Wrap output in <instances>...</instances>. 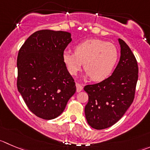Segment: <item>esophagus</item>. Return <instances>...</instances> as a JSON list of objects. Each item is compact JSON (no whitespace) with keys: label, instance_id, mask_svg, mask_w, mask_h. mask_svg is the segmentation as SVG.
<instances>
[{"label":"esophagus","instance_id":"34e87169","mask_svg":"<svg viewBox=\"0 0 150 150\" xmlns=\"http://www.w3.org/2000/svg\"><path fill=\"white\" fill-rule=\"evenodd\" d=\"M76 92H80V91H82V89H83V87L79 83H76Z\"/></svg>","mask_w":150,"mask_h":150}]
</instances>
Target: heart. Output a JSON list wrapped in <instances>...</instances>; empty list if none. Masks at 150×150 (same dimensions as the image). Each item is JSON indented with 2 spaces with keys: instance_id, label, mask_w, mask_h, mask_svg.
I'll return each instance as SVG.
<instances>
[{
  "instance_id": "heart-1",
  "label": "heart",
  "mask_w": 150,
  "mask_h": 150,
  "mask_svg": "<svg viewBox=\"0 0 150 150\" xmlns=\"http://www.w3.org/2000/svg\"><path fill=\"white\" fill-rule=\"evenodd\" d=\"M62 58L70 74H77L84 63L85 77L100 82L108 79L113 71L119 51L115 45L105 40L89 39L77 44L74 53L65 51Z\"/></svg>"
}]
</instances>
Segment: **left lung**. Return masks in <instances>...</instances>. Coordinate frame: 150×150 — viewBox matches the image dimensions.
I'll use <instances>...</instances> for the list:
<instances>
[{
    "label": "left lung",
    "instance_id": "8db88e82",
    "mask_svg": "<svg viewBox=\"0 0 150 150\" xmlns=\"http://www.w3.org/2000/svg\"><path fill=\"white\" fill-rule=\"evenodd\" d=\"M118 40L120 59L112 75L99 83L84 88L88 95L85 118L94 129H106L116 123L132 105L135 96L138 63L127 44L122 39Z\"/></svg>",
    "mask_w": 150,
    "mask_h": 150
}]
</instances>
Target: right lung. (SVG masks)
Here are the masks:
<instances>
[{"instance_id": "obj_1", "label": "right lung", "mask_w": 150, "mask_h": 150, "mask_svg": "<svg viewBox=\"0 0 150 150\" xmlns=\"http://www.w3.org/2000/svg\"><path fill=\"white\" fill-rule=\"evenodd\" d=\"M71 40L67 31L40 30L32 34L18 52V90L28 109L41 119L59 116L76 92L62 58Z\"/></svg>"}]
</instances>
